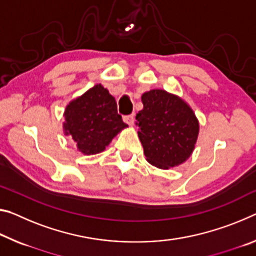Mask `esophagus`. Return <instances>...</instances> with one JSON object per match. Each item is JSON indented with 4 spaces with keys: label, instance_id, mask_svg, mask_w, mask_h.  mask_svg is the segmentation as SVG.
<instances>
[{
    "label": "esophagus",
    "instance_id": "esophagus-1",
    "mask_svg": "<svg viewBox=\"0 0 256 256\" xmlns=\"http://www.w3.org/2000/svg\"><path fill=\"white\" fill-rule=\"evenodd\" d=\"M123 120L128 125H133V123H134V115L133 114H131V115H125L123 116Z\"/></svg>",
    "mask_w": 256,
    "mask_h": 256
}]
</instances>
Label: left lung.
<instances>
[{
	"label": "left lung",
	"mask_w": 256,
	"mask_h": 256,
	"mask_svg": "<svg viewBox=\"0 0 256 256\" xmlns=\"http://www.w3.org/2000/svg\"><path fill=\"white\" fill-rule=\"evenodd\" d=\"M144 109L136 114L138 136L144 156L160 168L180 165L192 155L198 136V120L179 96L152 90L141 96Z\"/></svg>",
	"instance_id": "left-lung-1"
}]
</instances>
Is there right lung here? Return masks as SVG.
<instances>
[{
    "mask_svg": "<svg viewBox=\"0 0 256 256\" xmlns=\"http://www.w3.org/2000/svg\"><path fill=\"white\" fill-rule=\"evenodd\" d=\"M64 133L72 136L85 155L101 152L117 133L128 126L117 112V104L102 85H96L72 100L64 112Z\"/></svg>",
    "mask_w": 256,
    "mask_h": 256,
    "instance_id": "add662e5",
    "label": "right lung"
}]
</instances>
